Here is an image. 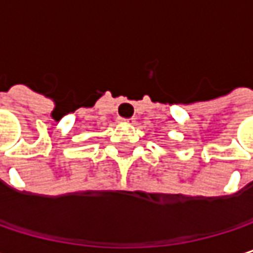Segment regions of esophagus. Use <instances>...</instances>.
<instances>
[{
	"label": "esophagus",
	"mask_w": 253,
	"mask_h": 253,
	"mask_svg": "<svg viewBox=\"0 0 253 253\" xmlns=\"http://www.w3.org/2000/svg\"><path fill=\"white\" fill-rule=\"evenodd\" d=\"M120 122H123V123H134V119H123V117H120Z\"/></svg>",
	"instance_id": "1"
}]
</instances>
